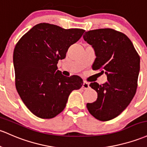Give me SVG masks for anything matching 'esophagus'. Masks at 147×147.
I'll list each match as a JSON object with an SVG mask.
<instances>
[{"label":"esophagus","mask_w":147,"mask_h":147,"mask_svg":"<svg viewBox=\"0 0 147 147\" xmlns=\"http://www.w3.org/2000/svg\"><path fill=\"white\" fill-rule=\"evenodd\" d=\"M83 89H88V88H89V83L87 82H84L83 83V85H82V87Z\"/></svg>","instance_id":"1"}]
</instances>
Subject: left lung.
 <instances>
[{"instance_id":"1","label":"left lung","mask_w":147,"mask_h":147,"mask_svg":"<svg viewBox=\"0 0 147 147\" xmlns=\"http://www.w3.org/2000/svg\"><path fill=\"white\" fill-rule=\"evenodd\" d=\"M83 38L96 51L92 69L100 70L107 77V82L102 85L90 84L98 98L95 102L87 103L86 107L93 117L107 121L119 116L135 96L140 58L128 37L114 29L89 30Z\"/></svg>"}]
</instances>
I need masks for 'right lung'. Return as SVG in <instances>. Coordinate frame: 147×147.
Instances as JSON below:
<instances>
[{
	"label": "right lung",
	"instance_id": "obj_1",
	"mask_svg": "<svg viewBox=\"0 0 147 147\" xmlns=\"http://www.w3.org/2000/svg\"><path fill=\"white\" fill-rule=\"evenodd\" d=\"M84 31L40 23L16 45L13 53L16 88L25 105L36 117H55L65 107L71 92L83 85L79 76H63L57 70V63L65 59L68 48Z\"/></svg>",
	"mask_w": 147,
	"mask_h": 147
}]
</instances>
